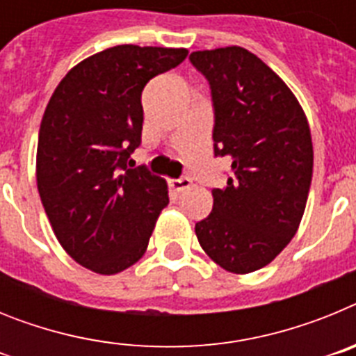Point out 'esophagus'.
<instances>
[{"instance_id":"obj_1","label":"esophagus","mask_w":356,"mask_h":356,"mask_svg":"<svg viewBox=\"0 0 356 356\" xmlns=\"http://www.w3.org/2000/svg\"><path fill=\"white\" fill-rule=\"evenodd\" d=\"M193 185V181L188 180V178H171L169 180V187L175 191V193H184L185 188H188Z\"/></svg>"}]
</instances>
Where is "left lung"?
<instances>
[{
    "mask_svg": "<svg viewBox=\"0 0 356 356\" xmlns=\"http://www.w3.org/2000/svg\"><path fill=\"white\" fill-rule=\"evenodd\" d=\"M188 58L210 83L213 151L232 168L196 237L217 266L248 275L271 264L300 228L314 171L308 119L287 83L248 49Z\"/></svg>",
    "mask_w": 356,
    "mask_h": 356,
    "instance_id": "obj_1",
    "label": "left lung"
}]
</instances>
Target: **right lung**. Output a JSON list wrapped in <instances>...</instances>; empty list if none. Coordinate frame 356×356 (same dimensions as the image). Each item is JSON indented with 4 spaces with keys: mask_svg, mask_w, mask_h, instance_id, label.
Returning <instances> with one entry per match:
<instances>
[{
    "mask_svg": "<svg viewBox=\"0 0 356 356\" xmlns=\"http://www.w3.org/2000/svg\"><path fill=\"white\" fill-rule=\"evenodd\" d=\"M185 48L121 44L76 64L44 110L37 188L60 246L97 275H118L143 259L168 181L130 169L139 147L140 94L153 76L187 58Z\"/></svg>",
    "mask_w": 356,
    "mask_h": 356,
    "instance_id": "right-lung-1",
    "label": "right lung"
}]
</instances>
